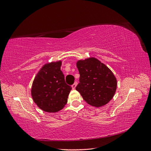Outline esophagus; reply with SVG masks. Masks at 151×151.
<instances>
[{
	"label": "esophagus",
	"mask_w": 151,
	"mask_h": 151,
	"mask_svg": "<svg viewBox=\"0 0 151 151\" xmlns=\"http://www.w3.org/2000/svg\"><path fill=\"white\" fill-rule=\"evenodd\" d=\"M77 82H75L74 83H73L72 85H71V87H72V88L73 89H75V88H76V85H77Z\"/></svg>",
	"instance_id": "1"
}]
</instances>
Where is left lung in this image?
Returning a JSON list of instances; mask_svg holds the SVG:
<instances>
[{"mask_svg": "<svg viewBox=\"0 0 151 151\" xmlns=\"http://www.w3.org/2000/svg\"><path fill=\"white\" fill-rule=\"evenodd\" d=\"M80 83L76 90L88 104L101 107L107 104L115 93L117 81L109 69L96 58L78 61Z\"/></svg>", "mask_w": 151, "mask_h": 151, "instance_id": "obj_1", "label": "left lung"}]
</instances>
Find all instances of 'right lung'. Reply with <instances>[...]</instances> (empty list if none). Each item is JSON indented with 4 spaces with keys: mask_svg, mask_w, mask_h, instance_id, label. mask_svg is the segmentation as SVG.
Masks as SVG:
<instances>
[{
    "mask_svg": "<svg viewBox=\"0 0 151 151\" xmlns=\"http://www.w3.org/2000/svg\"><path fill=\"white\" fill-rule=\"evenodd\" d=\"M61 66V61L45 64L33 82L32 96L33 101L45 112H58L68 102L72 88L65 82Z\"/></svg>",
    "mask_w": 151,
    "mask_h": 151,
    "instance_id": "right-lung-1",
    "label": "right lung"
}]
</instances>
